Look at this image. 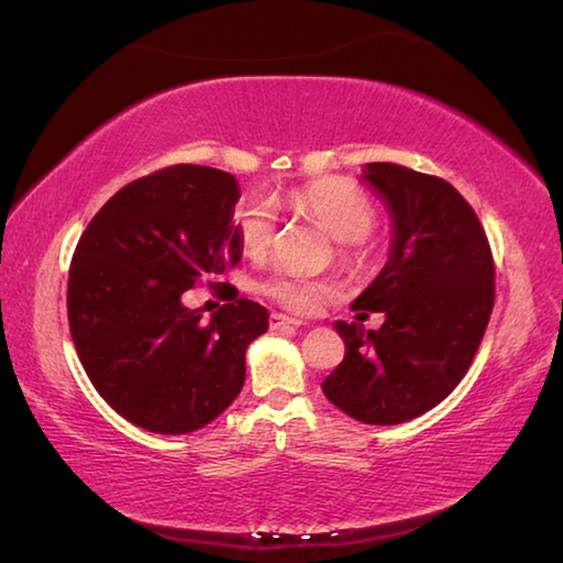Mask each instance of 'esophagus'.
I'll use <instances>...</instances> for the list:
<instances>
[{
  "label": "esophagus",
  "instance_id": "esophagus-1",
  "mask_svg": "<svg viewBox=\"0 0 563 563\" xmlns=\"http://www.w3.org/2000/svg\"><path fill=\"white\" fill-rule=\"evenodd\" d=\"M300 325H302L300 320L283 316V312H273V316H271V330H278V328H300Z\"/></svg>",
  "mask_w": 563,
  "mask_h": 563
}]
</instances>
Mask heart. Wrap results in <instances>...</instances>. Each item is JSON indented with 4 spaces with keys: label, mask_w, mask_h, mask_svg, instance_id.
Returning <instances> with one entry per match:
<instances>
[{
    "label": "heart",
    "mask_w": 563,
    "mask_h": 563,
    "mask_svg": "<svg viewBox=\"0 0 563 563\" xmlns=\"http://www.w3.org/2000/svg\"><path fill=\"white\" fill-rule=\"evenodd\" d=\"M288 201L312 221H318L325 231L340 241L338 258L350 271L365 273L377 263V245L373 243V228L377 213L362 190L345 178H312L308 184L295 186ZM235 231L241 238V247L247 258H268L275 235H278V216L273 206L263 198H251L235 211ZM261 292L292 312L316 310L322 300H328L332 288L328 283L302 278L295 273H275L273 278L261 283Z\"/></svg>",
    "instance_id": "1"
}]
</instances>
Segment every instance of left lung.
I'll return each instance as SVG.
<instances>
[{
    "mask_svg": "<svg viewBox=\"0 0 563 563\" xmlns=\"http://www.w3.org/2000/svg\"><path fill=\"white\" fill-rule=\"evenodd\" d=\"M365 180L385 196L395 238L352 308L385 312V322L367 332L338 322L345 360L322 393L360 422L399 424L440 405L470 369L494 308V255L474 208L444 178L369 164Z\"/></svg>",
    "mask_w": 563,
    "mask_h": 563,
    "instance_id": "1",
    "label": "left lung"
}]
</instances>
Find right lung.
<instances>
[{"mask_svg":"<svg viewBox=\"0 0 563 563\" xmlns=\"http://www.w3.org/2000/svg\"><path fill=\"white\" fill-rule=\"evenodd\" d=\"M238 184L176 164L113 194L76 243L66 288L71 340L97 393L136 427L201 430L245 383V350L268 330L263 305L233 298L211 320L180 295L213 290L241 261Z\"/></svg>","mask_w":563,"mask_h":563,"instance_id":"right-lung-1","label":"right lung"}]
</instances>
